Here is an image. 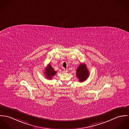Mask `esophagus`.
Wrapping results in <instances>:
<instances>
[{"label": "esophagus", "instance_id": "esophagus-1", "mask_svg": "<svg viewBox=\"0 0 129 129\" xmlns=\"http://www.w3.org/2000/svg\"><path fill=\"white\" fill-rule=\"evenodd\" d=\"M63 72H64V73H67V72H68V70H67V69H64V70H63Z\"/></svg>", "mask_w": 129, "mask_h": 129}]
</instances>
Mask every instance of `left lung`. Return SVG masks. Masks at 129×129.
<instances>
[{"label":"left lung","mask_w":129,"mask_h":129,"mask_svg":"<svg viewBox=\"0 0 129 129\" xmlns=\"http://www.w3.org/2000/svg\"><path fill=\"white\" fill-rule=\"evenodd\" d=\"M76 76L80 82H83L87 79L89 76V71L86 64H80L76 70Z\"/></svg>","instance_id":"obj_1"}]
</instances>
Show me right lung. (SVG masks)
I'll list each match as a JSON object with an SVG mask.
<instances>
[{"label": "right lung", "mask_w": 129, "mask_h": 129, "mask_svg": "<svg viewBox=\"0 0 129 129\" xmlns=\"http://www.w3.org/2000/svg\"><path fill=\"white\" fill-rule=\"evenodd\" d=\"M56 72L55 71L53 68L51 67L50 64H48L47 67L45 68L44 75L47 79H52V77L56 74Z\"/></svg>", "instance_id": "1"}]
</instances>
